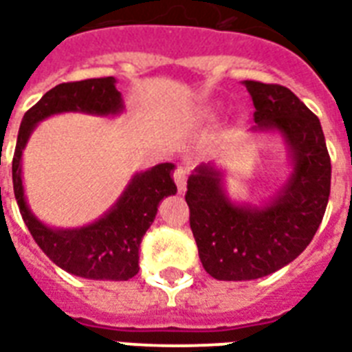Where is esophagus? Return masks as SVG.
I'll use <instances>...</instances> for the list:
<instances>
[{
	"label": "esophagus",
	"instance_id": "esophagus-1",
	"mask_svg": "<svg viewBox=\"0 0 352 352\" xmlns=\"http://www.w3.org/2000/svg\"><path fill=\"white\" fill-rule=\"evenodd\" d=\"M188 166H177L175 173H173V179H175L177 190L179 193H182L186 190V181H188Z\"/></svg>",
	"mask_w": 352,
	"mask_h": 352
}]
</instances>
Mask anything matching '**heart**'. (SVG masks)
Masks as SVG:
<instances>
[{"mask_svg":"<svg viewBox=\"0 0 352 352\" xmlns=\"http://www.w3.org/2000/svg\"><path fill=\"white\" fill-rule=\"evenodd\" d=\"M217 118H219V109H217V107H208V109H204L203 111V120L208 122V124L215 122Z\"/></svg>","mask_w":352,"mask_h":352,"instance_id":"1","label":"heart"}]
</instances>
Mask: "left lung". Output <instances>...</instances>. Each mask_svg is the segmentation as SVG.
Segmentation results:
<instances>
[{"label":"left lung","mask_w":352,"mask_h":352,"mask_svg":"<svg viewBox=\"0 0 352 352\" xmlns=\"http://www.w3.org/2000/svg\"><path fill=\"white\" fill-rule=\"evenodd\" d=\"M254 102V133H279L292 171L259 206L235 203L214 162L188 177L190 226L204 270L221 281H246L294 261L316 234L331 193V157L318 117L283 85L243 82Z\"/></svg>","instance_id":"left-lung-1"}]
</instances>
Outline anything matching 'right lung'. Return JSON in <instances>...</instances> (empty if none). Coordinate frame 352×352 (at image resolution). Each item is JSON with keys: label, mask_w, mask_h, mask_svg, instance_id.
Masks as SVG:
<instances>
[{"label": "right lung", "mask_w": 352, "mask_h": 352, "mask_svg": "<svg viewBox=\"0 0 352 352\" xmlns=\"http://www.w3.org/2000/svg\"><path fill=\"white\" fill-rule=\"evenodd\" d=\"M69 111L98 117L122 113L124 100L117 89V80L106 76L60 84L47 91L41 100L25 113L12 159V184L19 214L45 256L65 272L85 279L127 281L138 274L140 241L153 223L159 203L177 193L171 177L175 164L162 162L151 170L135 173L117 203L91 225L80 228L47 226L32 214L25 199L21 157L41 120Z\"/></svg>", "instance_id": "obj_1"}]
</instances>
